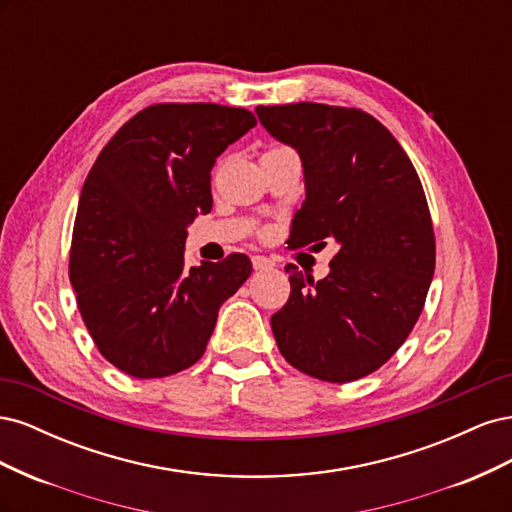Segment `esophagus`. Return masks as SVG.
Returning <instances> with one entry per match:
<instances>
[{
  "mask_svg": "<svg viewBox=\"0 0 512 512\" xmlns=\"http://www.w3.org/2000/svg\"><path fill=\"white\" fill-rule=\"evenodd\" d=\"M252 265H254L256 271H269V269L275 267V262L271 258H265V256H254Z\"/></svg>",
  "mask_w": 512,
  "mask_h": 512,
  "instance_id": "esophagus-1",
  "label": "esophagus"
}]
</instances>
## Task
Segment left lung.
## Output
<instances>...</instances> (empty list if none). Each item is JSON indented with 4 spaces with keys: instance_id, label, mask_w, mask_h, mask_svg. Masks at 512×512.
<instances>
[{
    "instance_id": "obj_1",
    "label": "left lung",
    "mask_w": 512,
    "mask_h": 512,
    "mask_svg": "<svg viewBox=\"0 0 512 512\" xmlns=\"http://www.w3.org/2000/svg\"><path fill=\"white\" fill-rule=\"evenodd\" d=\"M256 115L303 164L290 243L339 245L324 280L286 265L290 299L271 316L277 348L312 378L359 380L391 359L423 312L436 239L421 179L395 136L359 108L299 102Z\"/></svg>"
}]
</instances>
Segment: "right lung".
I'll return each mask as SVG.
<instances>
[{
    "mask_svg": "<svg viewBox=\"0 0 512 512\" xmlns=\"http://www.w3.org/2000/svg\"><path fill=\"white\" fill-rule=\"evenodd\" d=\"M256 126L245 108L153 104L100 151L72 232L70 284L108 363L164 378L205 354L222 303L252 273L245 254L185 269L188 226L209 213L215 158Z\"/></svg>",
    "mask_w": 512,
    "mask_h": 512,
    "instance_id": "add662e5",
    "label": "right lung"
}]
</instances>
